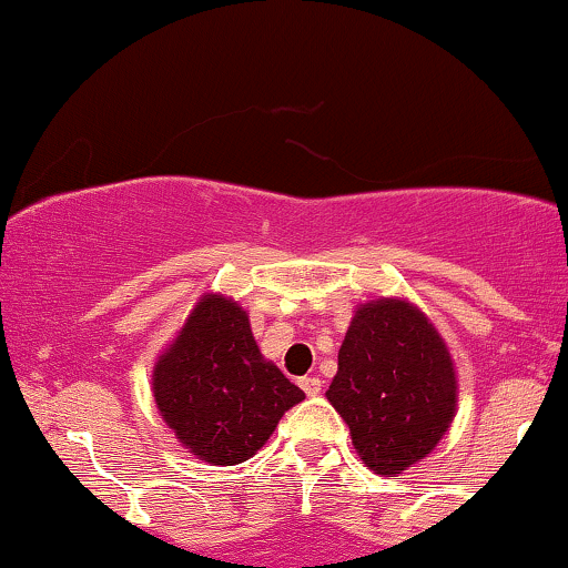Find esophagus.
Returning a JSON list of instances; mask_svg holds the SVG:
<instances>
[{
    "instance_id": "1",
    "label": "esophagus",
    "mask_w": 568,
    "mask_h": 568,
    "mask_svg": "<svg viewBox=\"0 0 568 568\" xmlns=\"http://www.w3.org/2000/svg\"><path fill=\"white\" fill-rule=\"evenodd\" d=\"M300 387L302 390H305L307 395H317L323 390V383H321V377H302L300 379Z\"/></svg>"
}]
</instances>
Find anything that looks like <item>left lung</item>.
I'll return each mask as SVG.
<instances>
[{
	"mask_svg": "<svg viewBox=\"0 0 568 568\" xmlns=\"http://www.w3.org/2000/svg\"><path fill=\"white\" fill-rule=\"evenodd\" d=\"M325 398L346 422L362 463L377 476H398L453 426L455 362L414 302L369 300L354 310Z\"/></svg>",
	"mask_w": 568,
	"mask_h": 568,
	"instance_id": "obj_1",
	"label": "left lung"
}]
</instances>
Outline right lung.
Here are the masks:
<instances>
[{
    "label": "right lung",
    "instance_id": "add662e5",
    "mask_svg": "<svg viewBox=\"0 0 568 568\" xmlns=\"http://www.w3.org/2000/svg\"><path fill=\"white\" fill-rule=\"evenodd\" d=\"M152 395L175 439L209 465H237L266 445L305 393L261 354L251 317L222 292L201 294L152 369Z\"/></svg>",
    "mask_w": 568,
    "mask_h": 568
}]
</instances>
